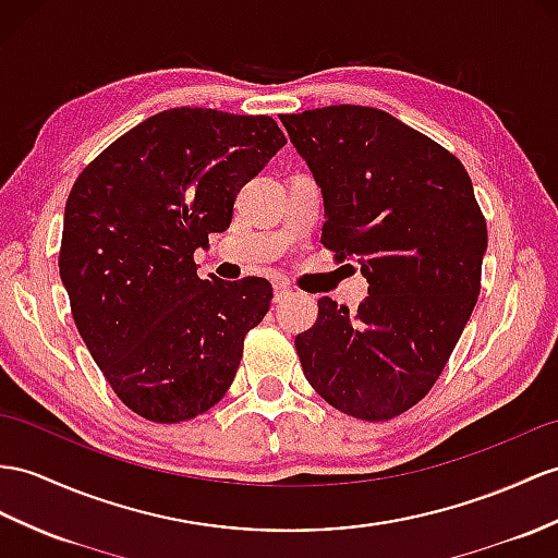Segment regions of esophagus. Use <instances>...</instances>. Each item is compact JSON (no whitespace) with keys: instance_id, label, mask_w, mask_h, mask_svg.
Listing matches in <instances>:
<instances>
[{"instance_id":"obj_1","label":"esophagus","mask_w":558,"mask_h":558,"mask_svg":"<svg viewBox=\"0 0 558 558\" xmlns=\"http://www.w3.org/2000/svg\"><path fill=\"white\" fill-rule=\"evenodd\" d=\"M291 291H289V287H283V283H275V298H271V301L275 303H281L283 298H287Z\"/></svg>"}]
</instances>
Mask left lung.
<instances>
[{"instance_id":"left-lung-1","label":"left lung","mask_w":558,"mask_h":558,"mask_svg":"<svg viewBox=\"0 0 558 558\" xmlns=\"http://www.w3.org/2000/svg\"><path fill=\"white\" fill-rule=\"evenodd\" d=\"M322 189V243L355 255L357 312L322 298L295 336L303 374L336 410L386 421L438 381L481 293L485 217L471 177L440 144L369 106L281 116Z\"/></svg>"}]
</instances>
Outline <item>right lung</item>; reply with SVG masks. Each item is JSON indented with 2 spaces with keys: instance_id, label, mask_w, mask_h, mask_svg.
<instances>
[{
  "instance_id": "obj_1",
  "label": "right lung",
  "mask_w": 558,
  "mask_h": 558,
  "mask_svg": "<svg viewBox=\"0 0 558 558\" xmlns=\"http://www.w3.org/2000/svg\"><path fill=\"white\" fill-rule=\"evenodd\" d=\"M287 144L269 116L170 108L80 172L63 213L61 281L80 336L134 414L177 424L232 386L271 283L196 275L241 186Z\"/></svg>"
}]
</instances>
